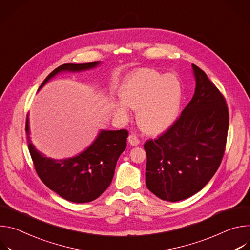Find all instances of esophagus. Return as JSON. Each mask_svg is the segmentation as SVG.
<instances>
[{
	"instance_id": "34e87169",
	"label": "esophagus",
	"mask_w": 250,
	"mask_h": 250,
	"mask_svg": "<svg viewBox=\"0 0 250 250\" xmlns=\"http://www.w3.org/2000/svg\"><path fill=\"white\" fill-rule=\"evenodd\" d=\"M127 140H128V142H129V145L132 146H138V145L140 144V141H139L138 137H137L135 134H132V133L128 135Z\"/></svg>"
}]
</instances>
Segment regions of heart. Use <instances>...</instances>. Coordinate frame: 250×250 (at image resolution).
<instances>
[{
  "label": "heart",
  "mask_w": 250,
  "mask_h": 250,
  "mask_svg": "<svg viewBox=\"0 0 250 250\" xmlns=\"http://www.w3.org/2000/svg\"><path fill=\"white\" fill-rule=\"evenodd\" d=\"M122 101L112 104L115 116L125 121L128 106L137 110V124L148 134H160L178 120L183 103V87L175 74H161L153 68H138L128 73L118 90Z\"/></svg>",
  "instance_id": "1"
}]
</instances>
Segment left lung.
I'll use <instances>...</instances> for the list:
<instances>
[{
  "label": "left lung",
  "mask_w": 250,
  "mask_h": 250,
  "mask_svg": "<svg viewBox=\"0 0 250 250\" xmlns=\"http://www.w3.org/2000/svg\"><path fill=\"white\" fill-rule=\"evenodd\" d=\"M195 94L180 118L145 144L146 186L161 200L178 202L202 190L217 172L226 148L229 110L207 74L192 64Z\"/></svg>",
  "instance_id": "obj_1"
}]
</instances>
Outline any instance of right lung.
<instances>
[{
	"label": "right lung",
	"mask_w": 250,
	"mask_h": 250,
	"mask_svg": "<svg viewBox=\"0 0 250 250\" xmlns=\"http://www.w3.org/2000/svg\"><path fill=\"white\" fill-rule=\"evenodd\" d=\"M101 62L63 64L44 79L40 91L51 78L62 72H80L97 67ZM25 132L35 171L42 181L63 199L73 203H88L99 198L113 180L117 161L126 147V129H102L93 144L76 156L65 159L46 157L31 144L28 114Z\"/></svg>",
	"instance_id": "right-lung-1"
}]
</instances>
